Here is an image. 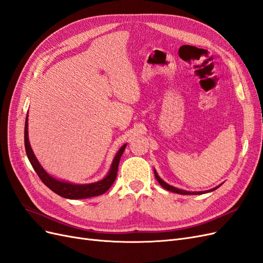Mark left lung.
<instances>
[{"label":"left lung","instance_id":"1","mask_svg":"<svg viewBox=\"0 0 263 263\" xmlns=\"http://www.w3.org/2000/svg\"><path fill=\"white\" fill-rule=\"evenodd\" d=\"M155 176H156V179H157V181L159 182V184H160L162 187H164L165 190H168V191H170V192H174V193H178V194H183V195H189V194H203V193H206V192H211V191H214V190H216L217 187H215V189H213V190H211V191H205V192H187V191H183V190H180V189H177V187H173V186H171V185H169V184H166V183L164 182V181H162L161 179H160V177L158 176L157 174V172L155 171Z\"/></svg>","mask_w":263,"mask_h":263}]
</instances>
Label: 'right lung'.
Listing matches in <instances>:
<instances>
[{"mask_svg":"<svg viewBox=\"0 0 263 263\" xmlns=\"http://www.w3.org/2000/svg\"><path fill=\"white\" fill-rule=\"evenodd\" d=\"M27 125H28V122H27V116H26L24 140H25V150H26V154L28 157V160H29L30 164L33 165V168L36 171V173L38 174L39 179H41L44 184L46 186H48L52 191V192H54L55 194H58L62 197L70 198V200H81V198H87V197L101 195L103 193H105L106 191L110 186H112V184L116 179L119 160H121V157L126 148V145L122 146V148L118 150V153L116 154L114 160H113L112 166H110V170L104 179L99 181V182L91 183V184H72V183L55 180L54 178L50 177L49 174L42 168V165L39 164L38 160L33 153V150H31V147L29 145L28 130H27L28 126Z\"/></svg>","mask_w":263,"mask_h":263,"instance_id":"right-lung-1","label":"right lung"}]
</instances>
